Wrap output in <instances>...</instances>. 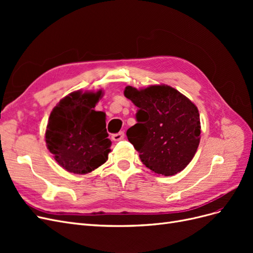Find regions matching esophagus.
<instances>
[{"label": "esophagus", "mask_w": 253, "mask_h": 253, "mask_svg": "<svg viewBox=\"0 0 253 253\" xmlns=\"http://www.w3.org/2000/svg\"><path fill=\"white\" fill-rule=\"evenodd\" d=\"M124 138H125V132H119V133L112 135V139L114 141H119V140L124 139Z\"/></svg>", "instance_id": "obj_1"}]
</instances>
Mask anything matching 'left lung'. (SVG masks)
<instances>
[{"label": "left lung", "instance_id": "left-lung-1", "mask_svg": "<svg viewBox=\"0 0 253 253\" xmlns=\"http://www.w3.org/2000/svg\"><path fill=\"white\" fill-rule=\"evenodd\" d=\"M125 96L138 111L137 124L126 131L142 164L157 174L182 171L194 157L201 140L200 113L195 104L169 85L143 89L126 86Z\"/></svg>", "mask_w": 253, "mask_h": 253}]
</instances>
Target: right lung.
<instances>
[{
    "label": "right lung",
    "mask_w": 253,
    "mask_h": 253,
    "mask_svg": "<svg viewBox=\"0 0 253 253\" xmlns=\"http://www.w3.org/2000/svg\"><path fill=\"white\" fill-rule=\"evenodd\" d=\"M102 90L74 91L50 113L45 132L47 149L66 171L86 174L108 160L112 141L105 128V114L94 110Z\"/></svg>",
    "instance_id": "1"
}]
</instances>
